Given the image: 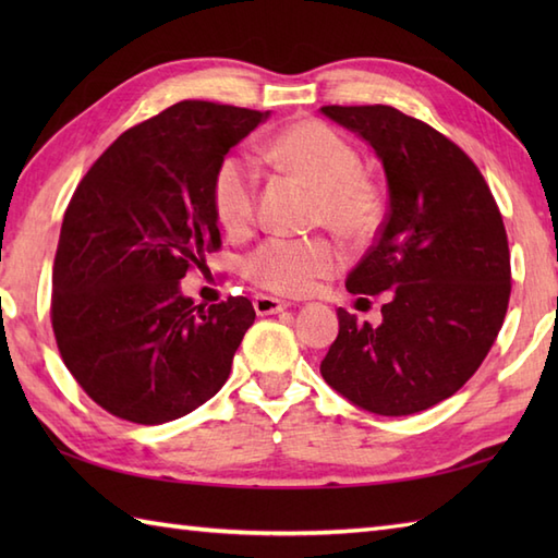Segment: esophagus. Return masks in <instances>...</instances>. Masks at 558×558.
Returning a JSON list of instances; mask_svg holds the SVG:
<instances>
[{"label": "esophagus", "instance_id": "esophagus-1", "mask_svg": "<svg viewBox=\"0 0 558 558\" xmlns=\"http://www.w3.org/2000/svg\"><path fill=\"white\" fill-rule=\"evenodd\" d=\"M288 302H282L278 298H268V294H254V310L258 316H268V314H278L282 310H288Z\"/></svg>", "mask_w": 558, "mask_h": 558}]
</instances>
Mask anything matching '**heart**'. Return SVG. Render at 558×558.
Returning <instances> with one entry per match:
<instances>
[{
  "label": "heart",
  "instance_id": "heart-1",
  "mask_svg": "<svg viewBox=\"0 0 558 558\" xmlns=\"http://www.w3.org/2000/svg\"><path fill=\"white\" fill-rule=\"evenodd\" d=\"M264 158L316 186L314 216L348 240L369 236L384 216V189L362 168L360 150L338 129L300 120L266 141ZM213 213L230 234H244L256 220L258 177L242 156H228L213 177ZM342 266V248L326 234L270 236L244 260L256 288L300 298Z\"/></svg>",
  "mask_w": 558,
  "mask_h": 558
}]
</instances>
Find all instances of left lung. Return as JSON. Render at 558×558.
Here are the masks:
<instances>
[{
    "mask_svg": "<svg viewBox=\"0 0 558 558\" xmlns=\"http://www.w3.org/2000/svg\"><path fill=\"white\" fill-rule=\"evenodd\" d=\"M381 158L388 213L348 276L352 294L388 292L381 326L338 310L322 374L376 414L434 408L470 381L504 326L511 252L475 162L434 126L390 105H324Z\"/></svg>",
    "mask_w": 558,
    "mask_h": 558,
    "instance_id": "obj_1",
    "label": "left lung"
}]
</instances>
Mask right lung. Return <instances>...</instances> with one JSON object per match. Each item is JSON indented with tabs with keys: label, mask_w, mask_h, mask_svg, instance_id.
Here are the masks:
<instances>
[{
	"label": "right lung",
	"mask_w": 558,
	"mask_h": 558,
	"mask_svg": "<svg viewBox=\"0 0 558 558\" xmlns=\"http://www.w3.org/2000/svg\"><path fill=\"white\" fill-rule=\"evenodd\" d=\"M266 117L177 102L126 129L71 196L52 266V330L71 376L114 417H184L228 381L254 306H196L180 280L220 248L213 177Z\"/></svg>",
	"instance_id": "1"
}]
</instances>
